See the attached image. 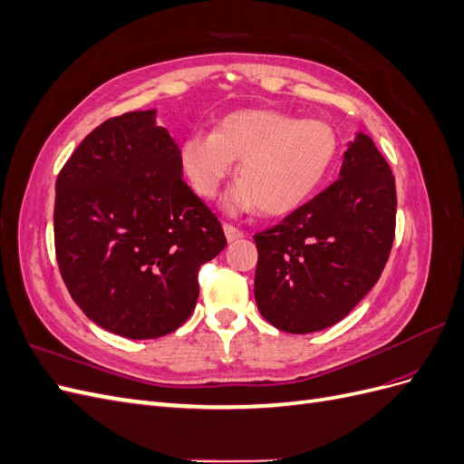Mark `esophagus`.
<instances>
[{
    "label": "esophagus",
    "mask_w": 464,
    "mask_h": 464,
    "mask_svg": "<svg viewBox=\"0 0 464 464\" xmlns=\"http://www.w3.org/2000/svg\"><path fill=\"white\" fill-rule=\"evenodd\" d=\"M222 228H224V234H227L228 242H236V240H240V237H244V232L240 228L232 227V224H228V222H224Z\"/></svg>",
    "instance_id": "34e87169"
}]
</instances>
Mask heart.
<instances>
[{
    "instance_id": "b5f03b06",
    "label": "heart",
    "mask_w": 464,
    "mask_h": 464,
    "mask_svg": "<svg viewBox=\"0 0 464 464\" xmlns=\"http://www.w3.org/2000/svg\"><path fill=\"white\" fill-rule=\"evenodd\" d=\"M339 154V135L323 120H300L276 110H242L213 133H191L179 149L193 191L213 199L234 172L237 184L224 199L228 213L261 208L286 215L325 181Z\"/></svg>"
}]
</instances>
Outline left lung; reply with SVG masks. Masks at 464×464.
<instances>
[{
    "mask_svg": "<svg viewBox=\"0 0 464 464\" xmlns=\"http://www.w3.org/2000/svg\"><path fill=\"white\" fill-rule=\"evenodd\" d=\"M395 224V176L360 133L344 152L339 179L254 236L261 315L294 334L339 323L382 276Z\"/></svg>",
    "mask_w": 464,
    "mask_h": 464,
    "instance_id": "1",
    "label": "left lung"
}]
</instances>
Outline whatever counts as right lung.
I'll use <instances>...</instances> for the list:
<instances>
[{
    "label": "right lung",
    "mask_w": 464,
    "mask_h": 464,
    "mask_svg": "<svg viewBox=\"0 0 464 464\" xmlns=\"http://www.w3.org/2000/svg\"><path fill=\"white\" fill-rule=\"evenodd\" d=\"M55 259L73 302L125 339L184 325L201 265L227 246L217 215L181 178L179 149L154 110L94 128L55 179Z\"/></svg>",
    "instance_id": "add662e5"
}]
</instances>
